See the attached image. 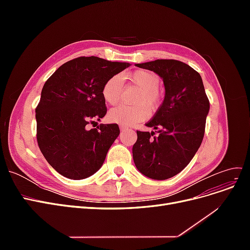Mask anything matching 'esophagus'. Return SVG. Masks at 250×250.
I'll return each mask as SVG.
<instances>
[{
	"label": "esophagus",
	"mask_w": 250,
	"mask_h": 250,
	"mask_svg": "<svg viewBox=\"0 0 250 250\" xmlns=\"http://www.w3.org/2000/svg\"><path fill=\"white\" fill-rule=\"evenodd\" d=\"M120 129H121V131H126V130H127V128H126V127H124V126H121V127H120Z\"/></svg>",
	"instance_id": "1"
}]
</instances>
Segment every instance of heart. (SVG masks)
I'll use <instances>...</instances> for the list:
<instances>
[{"label": "heart", "instance_id": "b5f03b06", "mask_svg": "<svg viewBox=\"0 0 250 250\" xmlns=\"http://www.w3.org/2000/svg\"><path fill=\"white\" fill-rule=\"evenodd\" d=\"M128 78L133 84L141 88V93L138 95L135 103L137 106H126L120 105L112 108L108 112V119L110 122L119 124L121 126H132L138 124L148 117L147 108L153 109L160 102V77L153 72L147 70H138L132 72ZM124 86V80L121 75H115L104 83L102 88V97L104 101L113 105L117 104L122 96Z\"/></svg>", "mask_w": 250, "mask_h": 250}]
</instances>
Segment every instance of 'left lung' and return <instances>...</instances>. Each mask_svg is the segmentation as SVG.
I'll list each match as a JSON object with an SVG mask.
<instances>
[{
    "label": "left lung",
    "instance_id": "8db88e82",
    "mask_svg": "<svg viewBox=\"0 0 250 250\" xmlns=\"http://www.w3.org/2000/svg\"><path fill=\"white\" fill-rule=\"evenodd\" d=\"M135 65L152 71L163 79L165 99L146 124L154 131H137L133 162L145 176L165 180L183 171L197 152L209 102L199 73L185 62L156 59Z\"/></svg>",
    "mask_w": 250,
    "mask_h": 250
}]
</instances>
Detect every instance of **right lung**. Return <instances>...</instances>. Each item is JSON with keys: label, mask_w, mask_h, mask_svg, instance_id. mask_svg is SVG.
<instances>
[{"label": "right lung", "mask_w": 250, "mask_h": 250, "mask_svg": "<svg viewBox=\"0 0 250 250\" xmlns=\"http://www.w3.org/2000/svg\"><path fill=\"white\" fill-rule=\"evenodd\" d=\"M129 65L78 57L59 66L44 83L35 109L36 138L44 158L62 176L84 179L102 167L119 137V126L100 124L87 129V125L106 115L104 83Z\"/></svg>", "instance_id": "1"}]
</instances>
